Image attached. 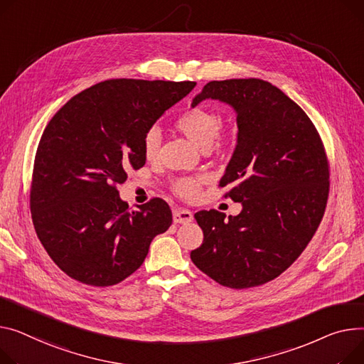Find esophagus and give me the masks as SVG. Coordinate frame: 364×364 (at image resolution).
Returning a JSON list of instances; mask_svg holds the SVG:
<instances>
[{
  "label": "esophagus",
  "instance_id": "1",
  "mask_svg": "<svg viewBox=\"0 0 364 364\" xmlns=\"http://www.w3.org/2000/svg\"><path fill=\"white\" fill-rule=\"evenodd\" d=\"M173 221H174V224H186V223H190V221H193V213H191V210H188V209H181V208H178V209H176V210L173 212Z\"/></svg>",
  "mask_w": 364,
  "mask_h": 364
}]
</instances>
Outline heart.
<instances>
[{
	"instance_id": "b5f03b06",
	"label": "heart",
	"mask_w": 364,
	"mask_h": 364,
	"mask_svg": "<svg viewBox=\"0 0 364 364\" xmlns=\"http://www.w3.org/2000/svg\"><path fill=\"white\" fill-rule=\"evenodd\" d=\"M176 129L187 137L193 144L202 151H208L210 146L221 144L225 137L220 133L221 118L215 111L208 108H191L184 112L176 123ZM161 133L156 127L149 129L141 140V152L146 161L154 162L159 154ZM203 178L200 177H186L180 178L174 190L178 196L184 199H193L198 196Z\"/></svg>"
}]
</instances>
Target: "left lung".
Here are the masks:
<instances>
[{"label": "left lung", "instance_id": "8db88e82", "mask_svg": "<svg viewBox=\"0 0 364 364\" xmlns=\"http://www.w3.org/2000/svg\"><path fill=\"white\" fill-rule=\"evenodd\" d=\"M228 104L237 114V146L220 186L243 209L228 216L195 213L203 243L190 253L224 287L243 289L279 277L301 255L326 208L329 166L307 114L260 79L213 80L193 98Z\"/></svg>", "mask_w": 364, "mask_h": 364}]
</instances>
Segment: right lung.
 <instances>
[{"mask_svg": "<svg viewBox=\"0 0 364 364\" xmlns=\"http://www.w3.org/2000/svg\"><path fill=\"white\" fill-rule=\"evenodd\" d=\"M195 86L105 80L73 96L48 123L35 156L31 212L42 246L70 278L93 287L121 282L171 225L165 200L130 209L117 184L146 162L144 133Z\"/></svg>", "mask_w": 364, "mask_h": 364, "instance_id": "add662e5", "label": "right lung"}]
</instances>
